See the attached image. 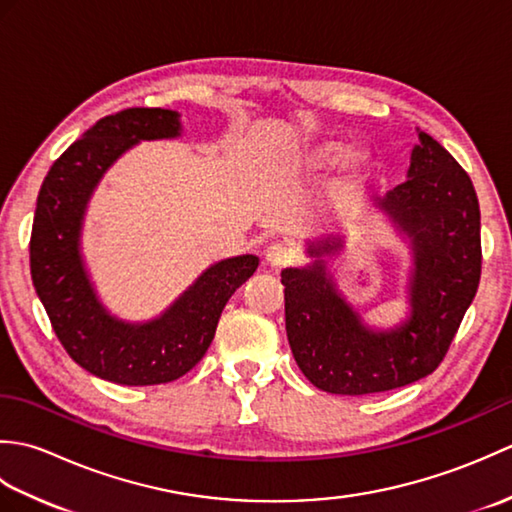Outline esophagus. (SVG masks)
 Masks as SVG:
<instances>
[{"instance_id":"34e87169","label":"esophagus","mask_w":512,"mask_h":512,"mask_svg":"<svg viewBox=\"0 0 512 512\" xmlns=\"http://www.w3.org/2000/svg\"><path fill=\"white\" fill-rule=\"evenodd\" d=\"M292 259H295V253L284 244H270L266 248V262L273 268H284L288 266Z\"/></svg>"}]
</instances>
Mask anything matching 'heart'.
Wrapping results in <instances>:
<instances>
[{
  "mask_svg": "<svg viewBox=\"0 0 512 512\" xmlns=\"http://www.w3.org/2000/svg\"><path fill=\"white\" fill-rule=\"evenodd\" d=\"M341 162V176L339 187L343 191H354L372 176L374 158L367 149H347L339 140H321L306 149V154L301 156V165L310 173L328 171L330 167Z\"/></svg>",
  "mask_w": 512,
  "mask_h": 512,
  "instance_id": "b5f03b06",
  "label": "heart"
}]
</instances>
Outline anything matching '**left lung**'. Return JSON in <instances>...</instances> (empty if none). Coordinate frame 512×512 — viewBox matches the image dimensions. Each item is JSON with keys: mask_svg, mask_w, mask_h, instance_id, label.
<instances>
[{"mask_svg": "<svg viewBox=\"0 0 512 512\" xmlns=\"http://www.w3.org/2000/svg\"><path fill=\"white\" fill-rule=\"evenodd\" d=\"M372 206L409 248L407 319L380 330L347 301L330 268L345 248L343 233L308 239L310 262L281 270L292 356L328 394H376L429 376L480 284V202L469 173L438 140L418 129L407 180Z\"/></svg>", "mask_w": 512, "mask_h": 512, "instance_id": "1", "label": "left lung"}]
</instances>
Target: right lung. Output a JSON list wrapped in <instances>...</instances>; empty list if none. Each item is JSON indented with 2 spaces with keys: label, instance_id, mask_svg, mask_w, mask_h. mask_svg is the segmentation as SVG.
<instances>
[{
  "label": "right lung",
  "instance_id": "1",
  "mask_svg": "<svg viewBox=\"0 0 512 512\" xmlns=\"http://www.w3.org/2000/svg\"><path fill=\"white\" fill-rule=\"evenodd\" d=\"M182 136L180 114L132 107L101 118L63 151L41 184L30 235V275L54 334L76 363L118 385H160L200 363L233 292L255 273L257 255L215 262L149 321L107 310L81 250L85 213L99 182L143 140Z\"/></svg>",
  "mask_w": 512,
  "mask_h": 512
}]
</instances>
